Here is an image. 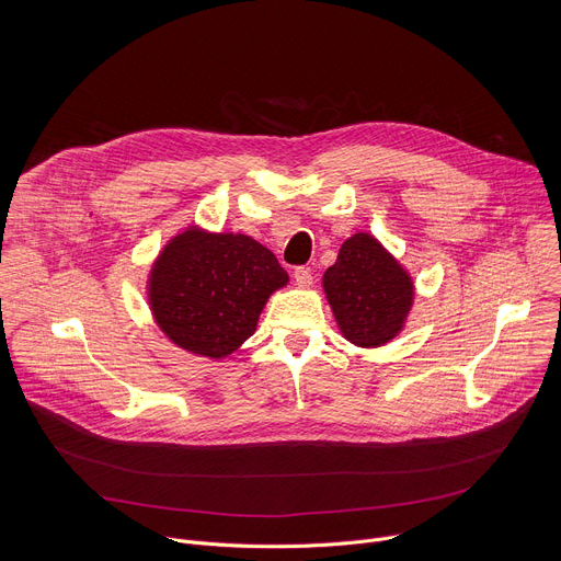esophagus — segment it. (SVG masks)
<instances>
[{"label":"esophagus","mask_w":561,"mask_h":561,"mask_svg":"<svg viewBox=\"0 0 561 561\" xmlns=\"http://www.w3.org/2000/svg\"><path fill=\"white\" fill-rule=\"evenodd\" d=\"M295 284H297L299 288H308V286L312 284V275H310V268H306V266H299V268H295Z\"/></svg>","instance_id":"34e87169"}]
</instances>
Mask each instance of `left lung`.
<instances>
[{
    "label": "left lung",
    "instance_id": "8db88e82",
    "mask_svg": "<svg viewBox=\"0 0 561 561\" xmlns=\"http://www.w3.org/2000/svg\"><path fill=\"white\" fill-rule=\"evenodd\" d=\"M342 335L359 348H377L402 333L415 284L368 232H355L322 279Z\"/></svg>",
    "mask_w": 561,
    "mask_h": 561
}]
</instances>
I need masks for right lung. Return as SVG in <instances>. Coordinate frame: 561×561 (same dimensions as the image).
Here are the masks:
<instances>
[{
    "instance_id": "add662e5",
    "label": "right lung",
    "mask_w": 561,
    "mask_h": 561,
    "mask_svg": "<svg viewBox=\"0 0 561 561\" xmlns=\"http://www.w3.org/2000/svg\"><path fill=\"white\" fill-rule=\"evenodd\" d=\"M286 284L288 273L253 237L191 226L157 255L148 304L175 346L224 359L255 333L268 297Z\"/></svg>"
}]
</instances>
